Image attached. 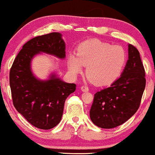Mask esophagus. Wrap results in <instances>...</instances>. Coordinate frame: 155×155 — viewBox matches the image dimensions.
<instances>
[{
    "label": "esophagus",
    "mask_w": 155,
    "mask_h": 155,
    "mask_svg": "<svg viewBox=\"0 0 155 155\" xmlns=\"http://www.w3.org/2000/svg\"><path fill=\"white\" fill-rule=\"evenodd\" d=\"M81 89L83 92H88L89 91V88L87 87H86V86H82V87H81Z\"/></svg>",
    "instance_id": "obj_1"
}]
</instances>
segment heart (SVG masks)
I'll return each instance as SVG.
<instances>
[{
	"instance_id": "1",
	"label": "heart",
	"mask_w": 155,
	"mask_h": 155,
	"mask_svg": "<svg viewBox=\"0 0 155 155\" xmlns=\"http://www.w3.org/2000/svg\"><path fill=\"white\" fill-rule=\"evenodd\" d=\"M125 60V50L121 46L91 39L78 46L77 54H70L67 65L74 74L81 72L83 66H87L85 74L89 81L95 85L104 86L117 78Z\"/></svg>"
}]
</instances>
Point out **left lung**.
<instances>
[{
	"mask_svg": "<svg viewBox=\"0 0 155 155\" xmlns=\"http://www.w3.org/2000/svg\"><path fill=\"white\" fill-rule=\"evenodd\" d=\"M146 72L140 52L128 45V60L122 75L110 87L94 95L89 116L101 128H113L128 120L139 109L146 87Z\"/></svg>",
	"mask_w": 155,
	"mask_h": 155,
	"instance_id": "8db88e82",
	"label": "left lung"
}]
</instances>
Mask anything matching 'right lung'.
<instances>
[{
    "label": "right lung",
    "mask_w": 155,
    "mask_h": 155,
    "mask_svg": "<svg viewBox=\"0 0 155 155\" xmlns=\"http://www.w3.org/2000/svg\"><path fill=\"white\" fill-rule=\"evenodd\" d=\"M65 42L59 33L36 36L25 43L14 60L9 71L12 103L29 123L49 130L60 123L65 101L76 89L75 84L63 82L52 74L48 81L33 76L30 62L33 56L44 52L59 58L66 57Z\"/></svg>",
    "instance_id": "1"
}]
</instances>
